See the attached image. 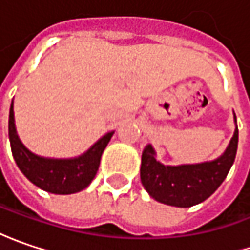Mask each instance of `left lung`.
<instances>
[{
  "label": "left lung",
  "mask_w": 250,
  "mask_h": 250,
  "mask_svg": "<svg viewBox=\"0 0 250 250\" xmlns=\"http://www.w3.org/2000/svg\"><path fill=\"white\" fill-rule=\"evenodd\" d=\"M236 123V116L233 113ZM238 149V127L221 157L201 164L170 167L155 158V151L146 146L141 157L140 176L144 189L152 199L173 207H191L207 200L220 188L232 167Z\"/></svg>",
  "instance_id": "1"
}]
</instances>
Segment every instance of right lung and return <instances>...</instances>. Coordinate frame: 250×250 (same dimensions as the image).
I'll return each mask as SVG.
<instances>
[{
  "instance_id": "obj_1",
  "label": "right lung",
  "mask_w": 250,
  "mask_h": 250,
  "mask_svg": "<svg viewBox=\"0 0 250 250\" xmlns=\"http://www.w3.org/2000/svg\"><path fill=\"white\" fill-rule=\"evenodd\" d=\"M113 133L110 131L104 134L86 152L77 158L56 159L39 157L30 152L18 137L14 117V101L9 109L8 134L18 168L33 185L54 194H72L89 186L98 172L104 148Z\"/></svg>"
}]
</instances>
